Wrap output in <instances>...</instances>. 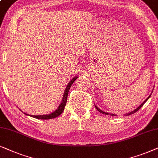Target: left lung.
Returning <instances> with one entry per match:
<instances>
[{
	"label": "left lung",
	"mask_w": 158,
	"mask_h": 158,
	"mask_svg": "<svg viewBox=\"0 0 158 158\" xmlns=\"http://www.w3.org/2000/svg\"><path fill=\"white\" fill-rule=\"evenodd\" d=\"M150 96H149V97H148V98H147V99H146V100H145L144 101V102H142V104H141V105H140V106L138 107V108H136V109H135V110H133V111H131V112H130V113H127V114H126V115H130L133 114V113H136V111H137V110H139V109H140L141 108H142V107L143 106V105H144V104L145 103V102H147V100H148V99H149V98H150ZM95 108H97V110H98L99 111V112H100V113H102V114H105V115H108V114H109V113H106V112H104V111L101 110H100V108H98V107H97V106H95ZM110 115H114V116H115V115H114V114H110Z\"/></svg>",
	"instance_id": "8db88e82"
}]
</instances>
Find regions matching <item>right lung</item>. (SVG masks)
I'll list each match as a JSON object with an SVG mask.
<instances>
[{
    "label": "right lung",
    "instance_id": "1",
    "mask_svg": "<svg viewBox=\"0 0 158 158\" xmlns=\"http://www.w3.org/2000/svg\"><path fill=\"white\" fill-rule=\"evenodd\" d=\"M77 79V77H76L74 78H73L71 79L70 82L68 84L67 87L65 89L64 96H63V100L61 101V103L60 104V106H58V108L56 109L54 112H52V113L48 115H31V116L37 119H43V120H48V119H51V118H54L58 117V115H60L61 113H63V111L64 110L65 106H66V101H67V97H68V94L69 92V89H70L71 86L72 85V84L74 82V81Z\"/></svg>",
    "mask_w": 158,
    "mask_h": 158
}]
</instances>
